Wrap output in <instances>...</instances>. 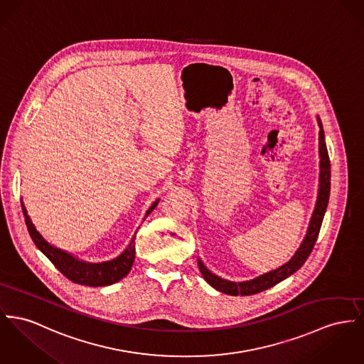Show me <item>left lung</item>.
<instances>
[{
  "label": "left lung",
  "mask_w": 364,
  "mask_h": 364,
  "mask_svg": "<svg viewBox=\"0 0 364 364\" xmlns=\"http://www.w3.org/2000/svg\"><path fill=\"white\" fill-rule=\"evenodd\" d=\"M317 122H318V127H320V131H318V157H320L318 191H317L315 210H314V214H312V218L309 222L308 232H306V236H305L304 242H301L299 248L296 250V252L294 254V257L291 258L287 264H284L283 267H277L272 272L264 273L259 277H255V279L248 280V282H242V283H235V282L220 279L219 276L214 274L213 272H210L207 267H204L203 261L198 258L197 264H198L203 277L215 290L220 291L223 294H229V295L258 294L261 291H265L270 289V287H273V286H276L277 283H280L282 280L287 279L292 273H295L299 267L305 264V261L311 255V252L315 247L318 232H320V226H321V222L324 218L326 210H327L328 197H330V178H331L330 159H328V151H327V146H326V141H324V131H323V125H321V122H320L318 117H317Z\"/></svg>",
  "instance_id": "obj_1"
}]
</instances>
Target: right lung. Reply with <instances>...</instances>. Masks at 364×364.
<instances>
[{"label":"right lung","mask_w":364,"mask_h":364,"mask_svg":"<svg viewBox=\"0 0 364 364\" xmlns=\"http://www.w3.org/2000/svg\"><path fill=\"white\" fill-rule=\"evenodd\" d=\"M157 204H159V200H156L150 205V208L146 213L145 218L156 208ZM22 210H23L28 233L34 244L37 245V248L48 258L63 276H66L73 283L81 284V286H90V287H103V286H110L117 283L129 273L135 259V235L131 239L128 247L122 251V255H119L117 258L106 262L91 264V262H85L75 258L72 254L60 248L50 245L33 225L31 219L27 215V210L23 203H22Z\"/></svg>","instance_id":"add662e5"}]
</instances>
